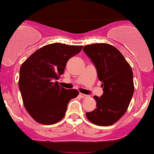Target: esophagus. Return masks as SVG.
<instances>
[{"label":"esophagus","instance_id":"34e87169","mask_svg":"<svg viewBox=\"0 0 154 154\" xmlns=\"http://www.w3.org/2000/svg\"><path fill=\"white\" fill-rule=\"evenodd\" d=\"M79 96L81 97V98H88V95L87 94H82V93H80L79 94Z\"/></svg>","mask_w":154,"mask_h":154}]
</instances>
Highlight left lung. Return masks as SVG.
Instances as JSON below:
<instances>
[{
    "label": "left lung",
    "instance_id": "obj_1",
    "mask_svg": "<svg viewBox=\"0 0 154 154\" xmlns=\"http://www.w3.org/2000/svg\"><path fill=\"white\" fill-rule=\"evenodd\" d=\"M83 51L96 67L103 87L102 96H94L97 108L87 112L86 116L98 126L113 125L126 113L134 94L131 67L122 54L110 44H90Z\"/></svg>",
    "mask_w": 154,
    "mask_h": 154
}]
</instances>
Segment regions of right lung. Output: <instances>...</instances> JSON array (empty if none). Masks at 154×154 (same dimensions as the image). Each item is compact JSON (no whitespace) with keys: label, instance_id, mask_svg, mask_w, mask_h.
Here are the masks:
<instances>
[{"label":"right lung","instance_id":"1","mask_svg":"<svg viewBox=\"0 0 154 154\" xmlns=\"http://www.w3.org/2000/svg\"><path fill=\"white\" fill-rule=\"evenodd\" d=\"M83 46L65 44H48L38 49L22 63L19 88L28 113L35 121L51 125L64 117L77 90L60 87L57 81L63 74L70 58L79 53Z\"/></svg>","mask_w":154,"mask_h":154}]
</instances>
